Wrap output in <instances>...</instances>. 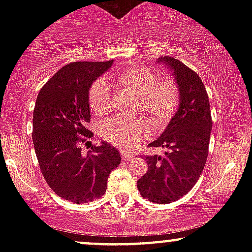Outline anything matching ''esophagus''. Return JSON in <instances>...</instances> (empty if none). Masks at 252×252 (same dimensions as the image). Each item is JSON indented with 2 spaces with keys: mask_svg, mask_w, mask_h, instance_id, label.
I'll return each instance as SVG.
<instances>
[{
  "mask_svg": "<svg viewBox=\"0 0 252 252\" xmlns=\"http://www.w3.org/2000/svg\"><path fill=\"white\" fill-rule=\"evenodd\" d=\"M122 158L126 159V161H129V159H133L134 156L131 154H129V152L123 151V152H122Z\"/></svg>",
  "mask_w": 252,
  "mask_h": 252,
  "instance_id": "1",
  "label": "esophagus"
}]
</instances>
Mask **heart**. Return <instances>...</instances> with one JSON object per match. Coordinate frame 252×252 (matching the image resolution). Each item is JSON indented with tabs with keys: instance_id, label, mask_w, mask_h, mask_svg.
<instances>
[{
	"instance_id": "obj_1",
	"label": "heart",
	"mask_w": 252,
	"mask_h": 252,
	"mask_svg": "<svg viewBox=\"0 0 252 252\" xmlns=\"http://www.w3.org/2000/svg\"><path fill=\"white\" fill-rule=\"evenodd\" d=\"M119 81L140 97L142 113L155 126L168 123L178 107L177 86L171 80H159L149 68L131 65L119 74ZM111 88L106 79H97L89 90V106L93 113H105L110 107ZM100 133L107 141L123 149H131L150 135V124L145 118H107L101 122Z\"/></svg>"
}]
</instances>
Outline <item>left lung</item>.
I'll use <instances>...</instances> for the list:
<instances>
[{"mask_svg": "<svg viewBox=\"0 0 252 252\" xmlns=\"http://www.w3.org/2000/svg\"><path fill=\"white\" fill-rule=\"evenodd\" d=\"M178 86L179 106L163 133L149 146L163 155L146 156L147 172L136 185L141 196L155 204H169L187 195L206 164L212 119L208 96L199 75L173 57H161Z\"/></svg>", "mask_w": 252, "mask_h": 252, "instance_id": "obj_1", "label": "left lung"}]
</instances>
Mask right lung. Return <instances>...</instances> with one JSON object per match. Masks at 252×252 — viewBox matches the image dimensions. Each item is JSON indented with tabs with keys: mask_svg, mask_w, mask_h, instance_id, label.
Returning a JSON list of instances; mask_svg holds the SVG:
<instances>
[{
	"mask_svg": "<svg viewBox=\"0 0 252 252\" xmlns=\"http://www.w3.org/2000/svg\"><path fill=\"white\" fill-rule=\"evenodd\" d=\"M112 64L113 60L64 65L42 86L35 103L32 141L40 169L58 196L75 204L105 195L108 175L121 163V154L110 142L101 141L88 155L80 147L93 136L86 128L89 90Z\"/></svg>",
	"mask_w": 252,
	"mask_h": 252,
	"instance_id": "obj_1",
	"label": "right lung"
}]
</instances>
